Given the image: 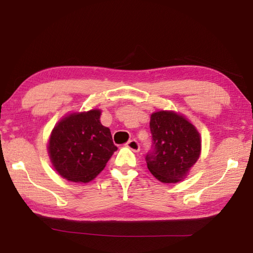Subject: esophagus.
Instances as JSON below:
<instances>
[{"label": "esophagus", "mask_w": 253, "mask_h": 253, "mask_svg": "<svg viewBox=\"0 0 253 253\" xmlns=\"http://www.w3.org/2000/svg\"><path fill=\"white\" fill-rule=\"evenodd\" d=\"M126 146L128 147V148H130L131 151H134V152H138L139 151V144H138V142H137L136 139H131V140H129V142H128L127 144H126Z\"/></svg>", "instance_id": "esophagus-1"}]
</instances>
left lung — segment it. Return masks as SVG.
<instances>
[{"instance_id":"8db88e82","label":"left lung","mask_w":253,"mask_h":253,"mask_svg":"<svg viewBox=\"0 0 253 253\" xmlns=\"http://www.w3.org/2000/svg\"><path fill=\"white\" fill-rule=\"evenodd\" d=\"M149 127L153 145L145 157L149 172L162 183L182 181L200 157L199 131L186 118L166 110L152 114Z\"/></svg>"}]
</instances>
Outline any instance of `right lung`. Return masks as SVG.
<instances>
[{
    "label": "right lung",
    "instance_id": "obj_1",
    "mask_svg": "<svg viewBox=\"0 0 253 253\" xmlns=\"http://www.w3.org/2000/svg\"><path fill=\"white\" fill-rule=\"evenodd\" d=\"M100 115L99 109L71 114L51 132L48 145L51 163L68 181L90 182L117 151L110 129L101 125Z\"/></svg>",
    "mask_w": 253,
    "mask_h": 253
}]
</instances>
